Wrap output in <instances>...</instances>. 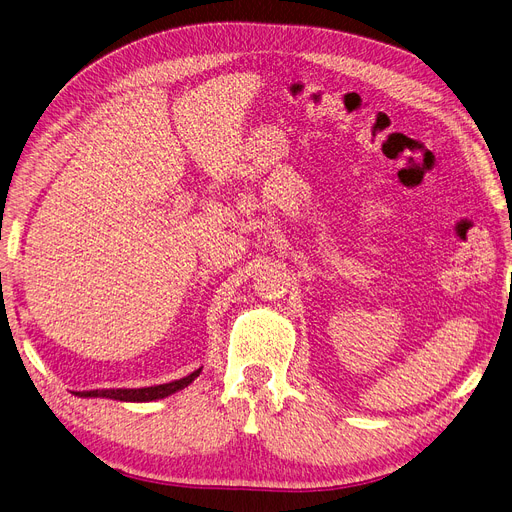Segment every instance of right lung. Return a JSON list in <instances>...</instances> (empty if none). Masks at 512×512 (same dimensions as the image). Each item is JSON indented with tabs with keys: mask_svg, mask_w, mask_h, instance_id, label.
I'll return each mask as SVG.
<instances>
[{
	"mask_svg": "<svg viewBox=\"0 0 512 512\" xmlns=\"http://www.w3.org/2000/svg\"><path fill=\"white\" fill-rule=\"evenodd\" d=\"M202 369L193 371L191 375L170 381V383H162V385H152V387H139V389H91V392H79V396L83 398H112V400H123V402H152L158 398H166L170 394L179 392V389L187 387L193 379L200 375Z\"/></svg>",
	"mask_w": 512,
	"mask_h": 512,
	"instance_id": "1",
	"label": "right lung"
}]
</instances>
